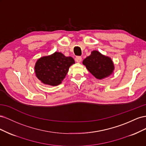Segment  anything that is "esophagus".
Wrapping results in <instances>:
<instances>
[{
	"mask_svg": "<svg viewBox=\"0 0 146 146\" xmlns=\"http://www.w3.org/2000/svg\"><path fill=\"white\" fill-rule=\"evenodd\" d=\"M75 60H76V62H77V63H80L81 61H82V58L81 56H76V59H75Z\"/></svg>",
	"mask_w": 146,
	"mask_h": 146,
	"instance_id": "obj_1",
	"label": "esophagus"
}]
</instances>
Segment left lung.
Returning <instances> with one entry per match:
<instances>
[{"instance_id": "8db88e82", "label": "left lung", "mask_w": 146, "mask_h": 146, "mask_svg": "<svg viewBox=\"0 0 146 146\" xmlns=\"http://www.w3.org/2000/svg\"><path fill=\"white\" fill-rule=\"evenodd\" d=\"M83 64L92 76L100 80L110 76L114 69L111 59L97 50L92 51L91 55L83 61Z\"/></svg>"}]
</instances>
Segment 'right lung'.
<instances>
[{
	"mask_svg": "<svg viewBox=\"0 0 146 146\" xmlns=\"http://www.w3.org/2000/svg\"><path fill=\"white\" fill-rule=\"evenodd\" d=\"M74 63L71 56H66L62 53L56 52L39 58L35 66V73L45 85L57 86L61 83L69 67Z\"/></svg>",
	"mask_w": 146,
	"mask_h": 146,
	"instance_id": "right-lung-1",
	"label": "right lung"
}]
</instances>
